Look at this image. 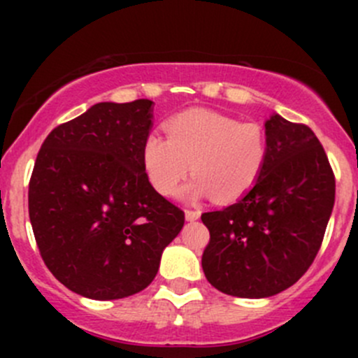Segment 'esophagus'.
<instances>
[{"label":"esophagus","instance_id":"obj_1","mask_svg":"<svg viewBox=\"0 0 358 358\" xmlns=\"http://www.w3.org/2000/svg\"><path fill=\"white\" fill-rule=\"evenodd\" d=\"M185 218L187 222H196V220L201 218V211H197V209H185Z\"/></svg>","mask_w":358,"mask_h":358}]
</instances>
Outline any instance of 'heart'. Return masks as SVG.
Segmentation results:
<instances>
[{"label":"heart","instance_id":"b5f03b06","mask_svg":"<svg viewBox=\"0 0 358 358\" xmlns=\"http://www.w3.org/2000/svg\"><path fill=\"white\" fill-rule=\"evenodd\" d=\"M162 128L166 138L150 133L142 147L143 169L159 196H175L192 171L196 178L185 189L187 199L213 196L232 202L246 196L262 176L268 138L258 122L192 109L169 117Z\"/></svg>","mask_w":358,"mask_h":358}]
</instances>
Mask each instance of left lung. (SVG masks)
<instances>
[{
    "label": "left lung",
    "mask_w": 358,
    "mask_h": 358,
    "mask_svg": "<svg viewBox=\"0 0 358 358\" xmlns=\"http://www.w3.org/2000/svg\"><path fill=\"white\" fill-rule=\"evenodd\" d=\"M265 133L268 156L256 185L236 204L201 216L209 230L206 279L239 298H268L298 282L334 206V173L315 133L279 114Z\"/></svg>",
    "instance_id": "1"
}]
</instances>
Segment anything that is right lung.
Instances as JSON below:
<instances>
[{"mask_svg":"<svg viewBox=\"0 0 358 358\" xmlns=\"http://www.w3.org/2000/svg\"><path fill=\"white\" fill-rule=\"evenodd\" d=\"M152 100L100 102L52 129L29 182L41 258L67 289L119 299L145 289L185 223L154 190L142 162Z\"/></svg>","mask_w":358,"mask_h":358,"instance_id":"add662e5","label":"right lung"}]
</instances>
